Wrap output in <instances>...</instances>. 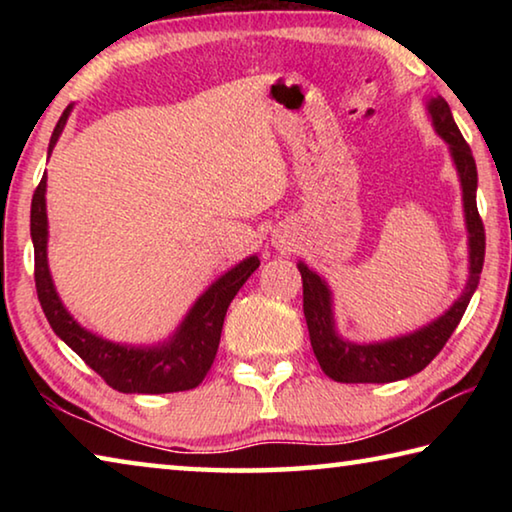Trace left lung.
I'll return each instance as SVG.
<instances>
[{"label":"left lung","instance_id":"8db88e82","mask_svg":"<svg viewBox=\"0 0 512 512\" xmlns=\"http://www.w3.org/2000/svg\"><path fill=\"white\" fill-rule=\"evenodd\" d=\"M429 112L438 135L449 144L458 176H461L465 221L467 232H470V280H467L463 296L431 325L406 334L402 339L357 345L343 341L336 334L327 284L309 266L300 262L302 309H305L311 348H314L325 375L341 381V384H386V381L406 379L427 368L436 359V354L445 348L449 336L461 323L467 305H470L472 293L479 287L485 257V230L479 210H476V162L472 158L470 144L458 131L447 101L443 97L431 99Z\"/></svg>","mask_w":512,"mask_h":512}]
</instances>
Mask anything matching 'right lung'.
<instances>
[{"label":"right lung","instance_id":"right-lung-1","mask_svg":"<svg viewBox=\"0 0 512 512\" xmlns=\"http://www.w3.org/2000/svg\"><path fill=\"white\" fill-rule=\"evenodd\" d=\"M67 106L60 115L49 142V153L63 133L69 117ZM47 176L33 192L31 201V239L36 255V291L40 307L45 311L54 332L72 348L88 366L101 375L108 386L119 393H178L196 388L210 372L216 350H219L223 318L232 298L244 287V282L257 271L259 259L248 257L232 271L221 275L207 289L189 311L183 325L173 334V339L158 348H126V345L99 339L88 329H83L67 314L51 282L47 266Z\"/></svg>","mask_w":512,"mask_h":512}]
</instances>
